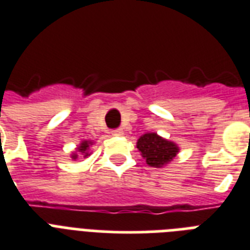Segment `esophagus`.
<instances>
[{
  "label": "esophagus",
  "instance_id": "esophagus-1",
  "mask_svg": "<svg viewBox=\"0 0 250 250\" xmlns=\"http://www.w3.org/2000/svg\"><path fill=\"white\" fill-rule=\"evenodd\" d=\"M113 135H114V136H123V129H122V128L115 129V131H113Z\"/></svg>",
  "mask_w": 250,
  "mask_h": 250
}]
</instances>
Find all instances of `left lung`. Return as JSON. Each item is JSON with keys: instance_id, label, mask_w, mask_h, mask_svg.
Returning a JSON list of instances; mask_svg holds the SVG:
<instances>
[{"instance_id": "obj_1", "label": "left lung", "mask_w": 250, "mask_h": 250, "mask_svg": "<svg viewBox=\"0 0 250 250\" xmlns=\"http://www.w3.org/2000/svg\"><path fill=\"white\" fill-rule=\"evenodd\" d=\"M146 164L154 168H163L176 158L180 147L176 143L164 139L155 132H146L136 143Z\"/></svg>"}]
</instances>
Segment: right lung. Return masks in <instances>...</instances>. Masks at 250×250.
Here are the masks:
<instances>
[{
	"mask_svg": "<svg viewBox=\"0 0 250 250\" xmlns=\"http://www.w3.org/2000/svg\"><path fill=\"white\" fill-rule=\"evenodd\" d=\"M95 144V141H91V140H82L81 144L76 147V151H72L70 154V158L73 160H76L79 155H82L83 158H87L91 155L90 146H92Z\"/></svg>",
	"mask_w": 250,
	"mask_h": 250,
	"instance_id": "add662e5",
	"label": "right lung"
}]
</instances>
